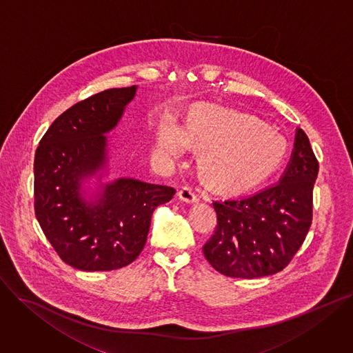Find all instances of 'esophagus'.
Segmentation results:
<instances>
[{"label": "esophagus", "instance_id": "esophagus-1", "mask_svg": "<svg viewBox=\"0 0 353 353\" xmlns=\"http://www.w3.org/2000/svg\"><path fill=\"white\" fill-rule=\"evenodd\" d=\"M178 196L185 203H196L199 201V194L194 192L192 188H189V186H183L178 192Z\"/></svg>", "mask_w": 353, "mask_h": 353}]
</instances>
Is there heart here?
Returning <instances> with one entry per match:
<instances>
[{"mask_svg": "<svg viewBox=\"0 0 353 353\" xmlns=\"http://www.w3.org/2000/svg\"><path fill=\"white\" fill-rule=\"evenodd\" d=\"M192 144L201 150L203 178L223 189H237L266 176L282 161L286 140L254 117L210 108L193 112L185 129L165 116L155 130V148L179 155Z\"/></svg>", "mask_w": 353, "mask_h": 353, "instance_id": "obj_1", "label": "heart"}]
</instances>
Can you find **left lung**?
Returning <instances> with one entry per match:
<instances>
[{"label":"left lung","mask_w":353,"mask_h":353,"mask_svg":"<svg viewBox=\"0 0 353 353\" xmlns=\"http://www.w3.org/2000/svg\"><path fill=\"white\" fill-rule=\"evenodd\" d=\"M317 175L319 161L308 137L297 129L279 182L213 202L217 225L203 247L209 263L225 276L243 279L269 276L286 268L311 225Z\"/></svg>","instance_id":"8db88e82"}]
</instances>
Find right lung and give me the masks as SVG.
<instances>
[{
    "label": "right lung",
    "instance_id": "obj_1",
    "mask_svg": "<svg viewBox=\"0 0 353 353\" xmlns=\"http://www.w3.org/2000/svg\"><path fill=\"white\" fill-rule=\"evenodd\" d=\"M137 87L112 88L75 103L48 129L34 154V213L70 266L95 272L132 263L143 251L157 206L175 189L109 172L105 136L121 122ZM99 181L89 194V183Z\"/></svg>",
    "mask_w": 353,
    "mask_h": 353
}]
</instances>
